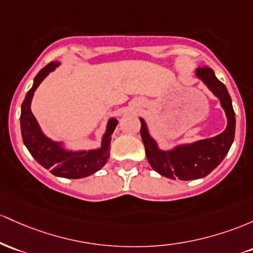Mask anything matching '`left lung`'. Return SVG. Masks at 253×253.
<instances>
[{
	"mask_svg": "<svg viewBox=\"0 0 253 253\" xmlns=\"http://www.w3.org/2000/svg\"><path fill=\"white\" fill-rule=\"evenodd\" d=\"M195 75L220 100L226 113L227 126L221 134L192 143L177 144L171 149H161L150 135L146 121L140 117L147 160L155 172L169 179L194 180L206 177L225 159L234 141L235 113L226 86L215 76L211 68H198Z\"/></svg>",
	"mask_w": 253,
	"mask_h": 253,
	"instance_id": "8db88e82",
	"label": "left lung"
}]
</instances>
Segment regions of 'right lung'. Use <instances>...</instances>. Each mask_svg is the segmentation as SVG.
Instances as JSON below:
<instances>
[{
	"label": "right lung",
	"instance_id": "obj_1",
	"mask_svg": "<svg viewBox=\"0 0 253 253\" xmlns=\"http://www.w3.org/2000/svg\"><path fill=\"white\" fill-rule=\"evenodd\" d=\"M59 65L61 62L55 61L42 68L33 80L32 88L25 96L20 116L22 141L37 163L44 169H50L53 175L67 179H80L98 172L107 163L111 149L112 134L118 121L116 117L109 118L106 129L101 137L100 147L95 149L74 150L68 148L63 141H55L47 137L31 111V103L39 84Z\"/></svg>",
	"mask_w": 253,
	"mask_h": 253
}]
</instances>
